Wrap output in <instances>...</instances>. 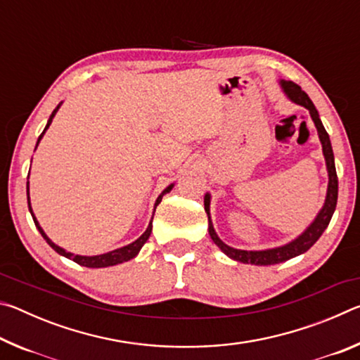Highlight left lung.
<instances>
[{
  "mask_svg": "<svg viewBox=\"0 0 360 360\" xmlns=\"http://www.w3.org/2000/svg\"><path fill=\"white\" fill-rule=\"evenodd\" d=\"M281 85L284 89V92L288 94L289 98L297 103V105L304 106L311 114V119L314 120L316 129H318L319 133V139L322 143V150H324V157H326V163H327V169H328V188H327V198L324 203V208L321 210L318 217L314 219V222L309 225L303 235L298 236L297 240H294L289 245L276 248V249H266V251H241V249H233L225 245L219 236L216 235L214 229H212L211 224V217H210V195L205 197V211L208 214V221H210V236L212 241L222 249V252H225L229 257L243 262V264H252V265H275V264H281V262L289 260L295 255H300L303 252H307L309 248H311L316 241L321 238V235L324 233V230L327 229L328 222L333 216V211L337 208V200H338V176H337V169H335V160H333V150H332V144H330V138H328V133L326 131L324 125L319 119L318 109L314 108L313 101L309 100V96L303 92L300 85H297L292 81H281Z\"/></svg>",
  "mask_w": 360,
  "mask_h": 360,
  "instance_id": "1",
  "label": "left lung"
}]
</instances>
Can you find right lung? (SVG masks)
I'll return each instance as SVG.
<instances>
[{
	"label": "right lung",
	"mask_w": 360,
	"mask_h": 360,
	"mask_svg": "<svg viewBox=\"0 0 360 360\" xmlns=\"http://www.w3.org/2000/svg\"><path fill=\"white\" fill-rule=\"evenodd\" d=\"M58 108H60V105H58L56 109H53V112L51 114V117H49V122H47V125H46L44 131H42L41 135H39V138H38V143L41 141L42 135H44L46 130L49 129V125H51V122H52V119H53V115H56V112L58 111ZM36 146H38V144H36ZM27 186H28V182H27ZM172 187H173V184L169 186V187H167L165 191H163V192L160 193V197H158V198H157V202H155V206L162 202V197H163V195H165V193H168L169 191H172ZM27 195H28V208H30V212H32V216H33V221H34V225H36V227H38L39 233L42 235V238H44V240L49 243V246H51V248L53 249V251H57L60 255H65V257L71 259L72 262H76V264L82 265V266H89V268H103V266H111V265H117V264H122V262H127V260L133 259V257H135V255L139 252V249L143 248L144 243L148 241L149 235H150V231H152V221H150L149 227L146 229L144 233H143L141 236H139V238H138L136 241H133L131 245H129V246H124V248H120V249H115V251H111V252H108V254L94 255V257H85V255H75V254H71V252H66L65 249H62V248H60V246L53 245V243L47 238V235L44 233V231H42V229L39 227L38 221H36V217H34L33 211H32V206H30V193L27 192Z\"/></svg>",
	"instance_id": "right-lung-1"
}]
</instances>
